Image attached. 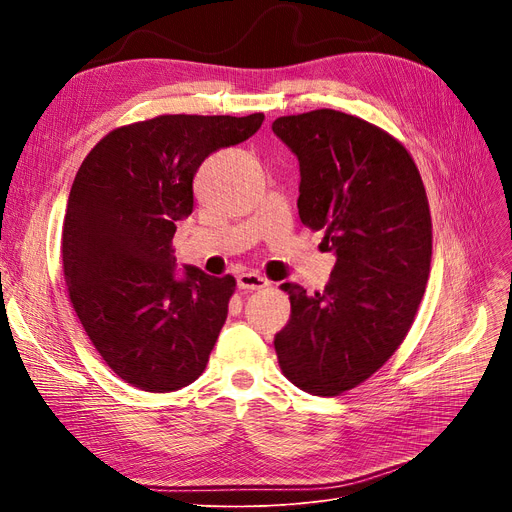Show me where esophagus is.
I'll use <instances>...</instances> for the list:
<instances>
[{
    "instance_id": "34e87169",
    "label": "esophagus",
    "mask_w": 512,
    "mask_h": 512,
    "mask_svg": "<svg viewBox=\"0 0 512 512\" xmlns=\"http://www.w3.org/2000/svg\"><path fill=\"white\" fill-rule=\"evenodd\" d=\"M236 284L240 290H263L270 286V280L259 276V274H253V272H247V274H240L236 278Z\"/></svg>"
}]
</instances>
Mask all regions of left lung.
<instances>
[{
    "label": "left lung",
    "instance_id": "left-lung-1",
    "mask_svg": "<svg viewBox=\"0 0 512 512\" xmlns=\"http://www.w3.org/2000/svg\"><path fill=\"white\" fill-rule=\"evenodd\" d=\"M276 137L299 159V215L324 230L336 265L324 292L290 294L274 346L286 378L315 396L365 382L405 340L432 263V218L409 151L357 116H282Z\"/></svg>",
    "mask_w": 512,
    "mask_h": 512
}]
</instances>
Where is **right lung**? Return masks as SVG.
I'll use <instances>...</instances> for the list:
<instances>
[{
    "instance_id": "right-lung-1",
    "label": "right lung",
    "mask_w": 512,
    "mask_h": 512,
    "mask_svg": "<svg viewBox=\"0 0 512 512\" xmlns=\"http://www.w3.org/2000/svg\"><path fill=\"white\" fill-rule=\"evenodd\" d=\"M263 114L159 116L112 130L70 188L64 280L89 340L145 392H174L203 373L236 280L195 265L176 274V222L195 207L193 180L213 151L261 128Z\"/></svg>"
}]
</instances>
